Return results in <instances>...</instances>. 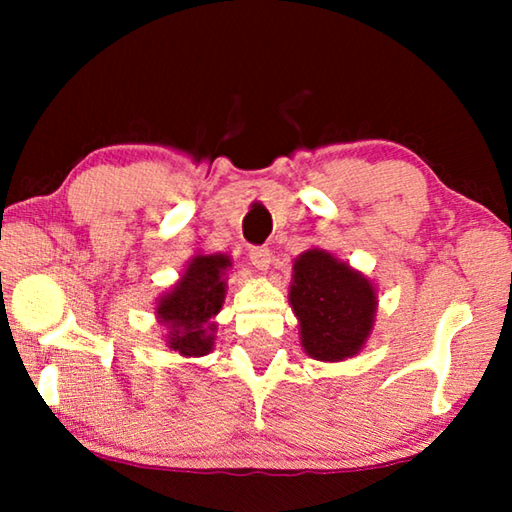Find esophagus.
<instances>
[{
	"mask_svg": "<svg viewBox=\"0 0 512 512\" xmlns=\"http://www.w3.org/2000/svg\"><path fill=\"white\" fill-rule=\"evenodd\" d=\"M250 264L259 268V271H266L271 266V253H268V248H250Z\"/></svg>",
	"mask_w": 512,
	"mask_h": 512,
	"instance_id": "34e87169",
	"label": "esophagus"
}]
</instances>
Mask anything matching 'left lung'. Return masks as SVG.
Here are the masks:
<instances>
[{
    "mask_svg": "<svg viewBox=\"0 0 512 512\" xmlns=\"http://www.w3.org/2000/svg\"><path fill=\"white\" fill-rule=\"evenodd\" d=\"M289 302L300 320L302 348L318 361L359 354L375 325L372 282L320 248L307 250L293 264Z\"/></svg>",
    "mask_w": 512,
    "mask_h": 512,
    "instance_id": "left-lung-1",
    "label": "left lung"
}]
</instances>
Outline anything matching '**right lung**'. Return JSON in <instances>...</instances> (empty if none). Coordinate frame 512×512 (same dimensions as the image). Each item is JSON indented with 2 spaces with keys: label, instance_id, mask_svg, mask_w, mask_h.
I'll list each match as a JSON object with an SVG mask.
<instances>
[{
  "label": "right lung",
  "instance_id": "obj_1",
  "mask_svg": "<svg viewBox=\"0 0 512 512\" xmlns=\"http://www.w3.org/2000/svg\"><path fill=\"white\" fill-rule=\"evenodd\" d=\"M232 266L228 255H196L185 273L160 298L155 314L169 329L167 345L183 357H205L214 348L216 323L225 300L223 275Z\"/></svg>",
  "mask_w": 512,
  "mask_h": 512
}]
</instances>
